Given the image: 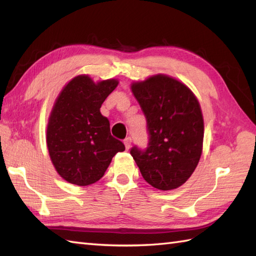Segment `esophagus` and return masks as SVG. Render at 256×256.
Wrapping results in <instances>:
<instances>
[{"label":"esophagus","mask_w":256,"mask_h":256,"mask_svg":"<svg viewBox=\"0 0 256 256\" xmlns=\"http://www.w3.org/2000/svg\"><path fill=\"white\" fill-rule=\"evenodd\" d=\"M131 144H132V138H126L124 140V145H125V148H126V150L131 148Z\"/></svg>","instance_id":"1"}]
</instances>
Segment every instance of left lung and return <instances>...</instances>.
I'll use <instances>...</instances> for the list:
<instances>
[{"label": "left lung", "mask_w": 256, "mask_h": 256, "mask_svg": "<svg viewBox=\"0 0 256 256\" xmlns=\"http://www.w3.org/2000/svg\"><path fill=\"white\" fill-rule=\"evenodd\" d=\"M146 118L148 144L131 148L143 178L160 190L180 187L197 167L204 142V118L187 86L166 74L132 84Z\"/></svg>", "instance_id": "1"}]
</instances>
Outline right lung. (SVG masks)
Returning a JSON list of instances; mask_svg holds the SVG:
<instances>
[{
	"label": "right lung",
	"instance_id": "add662e5",
	"mask_svg": "<svg viewBox=\"0 0 256 256\" xmlns=\"http://www.w3.org/2000/svg\"><path fill=\"white\" fill-rule=\"evenodd\" d=\"M116 79L94 84L78 76L64 86L47 125V148L57 172L64 180L88 186L99 180L124 144L110 133V122L100 112L116 88Z\"/></svg>",
	"mask_w": 256,
	"mask_h": 256
}]
</instances>
